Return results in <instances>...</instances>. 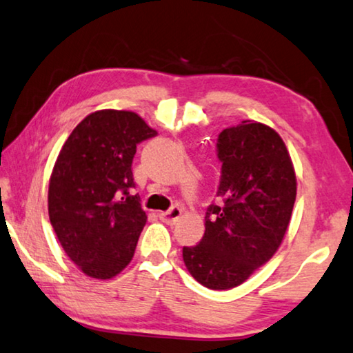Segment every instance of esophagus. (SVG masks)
Listing matches in <instances>:
<instances>
[{"label":"esophagus","instance_id":"esophagus-1","mask_svg":"<svg viewBox=\"0 0 353 353\" xmlns=\"http://www.w3.org/2000/svg\"><path fill=\"white\" fill-rule=\"evenodd\" d=\"M159 216L161 221L166 223V225H176V223L179 221V218L182 216V207H179V205L172 207L171 210L161 212V214H159Z\"/></svg>","mask_w":353,"mask_h":353}]
</instances>
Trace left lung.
<instances>
[{"instance_id": "1", "label": "left lung", "mask_w": 353, "mask_h": 353, "mask_svg": "<svg viewBox=\"0 0 353 353\" xmlns=\"http://www.w3.org/2000/svg\"><path fill=\"white\" fill-rule=\"evenodd\" d=\"M221 181L196 247H183L187 270L214 290L237 288L276 253L286 236L297 177L283 138L256 121L218 137Z\"/></svg>"}]
</instances>
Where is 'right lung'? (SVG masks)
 Returning <instances> with one entry per match:
<instances>
[{
    "label": "right lung",
    "mask_w": 353,
    "mask_h": 353,
    "mask_svg": "<svg viewBox=\"0 0 353 353\" xmlns=\"http://www.w3.org/2000/svg\"><path fill=\"white\" fill-rule=\"evenodd\" d=\"M157 135L141 116L99 110L78 124L56 159L48 215L70 261L97 279L130 264L148 215L139 204L132 161L137 144Z\"/></svg>",
    "instance_id": "1"
}]
</instances>
